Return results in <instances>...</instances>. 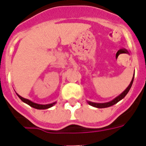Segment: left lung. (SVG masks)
<instances>
[{"label":"left lung","instance_id":"obj_1","mask_svg":"<svg viewBox=\"0 0 146 146\" xmlns=\"http://www.w3.org/2000/svg\"><path fill=\"white\" fill-rule=\"evenodd\" d=\"M133 80H134V76H133V78H132V81H131L130 84L129 85L128 87H127V89H126L125 90H124V91L120 94V95L118 96L117 98H115V99H113L112 101H111V102H106V103H95V102H88V103H89L90 106H94V107H95V108H108V107H110V106H113V105H115V103H117L119 101H120L121 100L123 99V98H124V97L127 95V94L129 92V89H130L131 86H132V83H133Z\"/></svg>","mask_w":146,"mask_h":146}]
</instances>
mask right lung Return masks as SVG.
Listing matches in <instances>:
<instances>
[{
    "label": "right lung",
    "mask_w": 146,
    "mask_h": 146,
    "mask_svg": "<svg viewBox=\"0 0 146 146\" xmlns=\"http://www.w3.org/2000/svg\"><path fill=\"white\" fill-rule=\"evenodd\" d=\"M17 96H18V97H19V98H20L21 100L23 101V102H24L27 103V105H29V106H31V107L34 108H35V109H47V108H49L52 107V106H53L55 104V102H54V103H52V104H48V105L37 104V103L33 102L32 101L29 100L25 99V98H22V97L19 96V94H17Z\"/></svg>",
    "instance_id": "right-lung-1"
}]
</instances>
